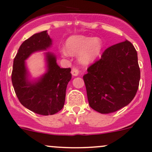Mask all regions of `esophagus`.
<instances>
[{
  "label": "esophagus",
  "mask_w": 152,
  "mask_h": 152,
  "mask_svg": "<svg viewBox=\"0 0 152 152\" xmlns=\"http://www.w3.org/2000/svg\"><path fill=\"white\" fill-rule=\"evenodd\" d=\"M71 73H72V75H73V76H78V75L79 74V69H78L77 67H73V68H72Z\"/></svg>",
  "instance_id": "obj_1"
}]
</instances>
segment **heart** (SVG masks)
Masks as SVG:
<instances>
[{"label":"heart","instance_id":"1","mask_svg":"<svg viewBox=\"0 0 152 152\" xmlns=\"http://www.w3.org/2000/svg\"><path fill=\"white\" fill-rule=\"evenodd\" d=\"M102 42L99 38H93L85 36H73L66 42L65 55H79V61L82 64H88L94 61L102 52Z\"/></svg>","mask_w":152,"mask_h":152}]
</instances>
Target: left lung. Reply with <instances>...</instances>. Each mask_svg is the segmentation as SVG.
Listing matches in <instances>:
<instances>
[{"label": "left lung", "instance_id": "8db88e82", "mask_svg": "<svg viewBox=\"0 0 152 152\" xmlns=\"http://www.w3.org/2000/svg\"><path fill=\"white\" fill-rule=\"evenodd\" d=\"M140 79L137 53L129 41L107 48L83 76L90 107L102 114L123 108L135 96Z\"/></svg>", "mask_w": 152, "mask_h": 152}]
</instances>
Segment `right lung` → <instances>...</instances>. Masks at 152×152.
Wrapping results in <instances>:
<instances>
[{
	"label": "right lung",
	"mask_w": 152,
	"mask_h": 152,
	"mask_svg": "<svg viewBox=\"0 0 152 152\" xmlns=\"http://www.w3.org/2000/svg\"><path fill=\"white\" fill-rule=\"evenodd\" d=\"M50 45L47 31L29 37L18 49L12 72V85L21 104L42 115H53L63 108L67 85L72 77L70 67L60 68L54 55L47 53V73L35 83L27 80L24 61L33 52L45 50Z\"/></svg>",
	"instance_id": "right-lung-1"
}]
</instances>
